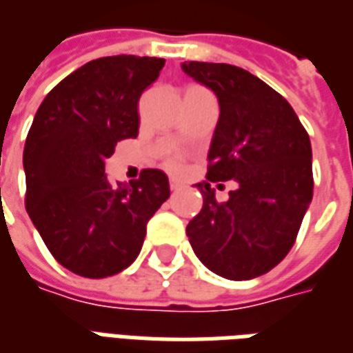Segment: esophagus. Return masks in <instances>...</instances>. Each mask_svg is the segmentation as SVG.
<instances>
[{
    "mask_svg": "<svg viewBox=\"0 0 353 353\" xmlns=\"http://www.w3.org/2000/svg\"><path fill=\"white\" fill-rule=\"evenodd\" d=\"M169 188H171V192H179V190H182V182L171 179L169 180Z\"/></svg>",
    "mask_w": 353,
    "mask_h": 353,
    "instance_id": "1",
    "label": "esophagus"
}]
</instances>
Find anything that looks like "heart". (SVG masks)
I'll list each match as a JSON object with an SVG mask.
<instances>
[{
  "label": "heart",
  "instance_id": "1",
  "mask_svg": "<svg viewBox=\"0 0 353 353\" xmlns=\"http://www.w3.org/2000/svg\"><path fill=\"white\" fill-rule=\"evenodd\" d=\"M173 165H179V160H174V161H173Z\"/></svg>",
  "mask_w": 353,
  "mask_h": 353
}]
</instances>
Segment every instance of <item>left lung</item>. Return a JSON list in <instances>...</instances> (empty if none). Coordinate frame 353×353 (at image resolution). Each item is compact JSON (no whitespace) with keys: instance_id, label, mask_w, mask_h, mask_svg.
Masks as SVG:
<instances>
[{"instance_id":"left-lung-1","label":"left lung","mask_w":353,"mask_h":353,"mask_svg":"<svg viewBox=\"0 0 353 353\" xmlns=\"http://www.w3.org/2000/svg\"><path fill=\"white\" fill-rule=\"evenodd\" d=\"M182 70L219 102L208 173L197 184L203 208L186 234L210 272L253 279L288 255L311 205L309 134L279 92L240 66L186 61ZM219 179L239 184L225 203H216L210 188Z\"/></svg>"}]
</instances>
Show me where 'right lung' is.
Wrapping results in <instances>:
<instances>
[{
    "label": "right lung",
    "mask_w": 353,
    "mask_h": 353,
    "mask_svg": "<svg viewBox=\"0 0 353 353\" xmlns=\"http://www.w3.org/2000/svg\"><path fill=\"white\" fill-rule=\"evenodd\" d=\"M165 59L89 61L48 92L23 147L26 210L50 253L81 277H110L136 261L169 179L145 169L130 186L105 174L117 141L137 137V102Z\"/></svg>",
    "instance_id": "obj_1"
}]
</instances>
